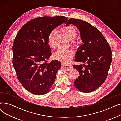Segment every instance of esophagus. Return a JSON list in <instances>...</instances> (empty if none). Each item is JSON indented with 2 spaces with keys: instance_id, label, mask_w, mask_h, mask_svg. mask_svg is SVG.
I'll return each mask as SVG.
<instances>
[{
  "instance_id": "obj_1",
  "label": "esophagus",
  "mask_w": 121,
  "mask_h": 121,
  "mask_svg": "<svg viewBox=\"0 0 121 121\" xmlns=\"http://www.w3.org/2000/svg\"><path fill=\"white\" fill-rule=\"evenodd\" d=\"M62 68L64 69H65L66 71H71V69H73V66L71 65H67V64H62Z\"/></svg>"
}]
</instances>
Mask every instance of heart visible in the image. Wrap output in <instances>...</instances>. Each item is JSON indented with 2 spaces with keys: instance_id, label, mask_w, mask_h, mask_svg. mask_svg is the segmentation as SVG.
I'll return each mask as SVG.
<instances>
[{
  "instance_id": "obj_1",
  "label": "heart",
  "mask_w": 121,
  "mask_h": 121,
  "mask_svg": "<svg viewBox=\"0 0 121 121\" xmlns=\"http://www.w3.org/2000/svg\"><path fill=\"white\" fill-rule=\"evenodd\" d=\"M62 31L71 41L74 40L77 37V32L72 25L63 28ZM56 33V30L53 29L49 33L48 36V43L50 48L54 47V38ZM73 52L71 49H58L53 53V58L62 63L67 62L73 55Z\"/></svg>"
}]
</instances>
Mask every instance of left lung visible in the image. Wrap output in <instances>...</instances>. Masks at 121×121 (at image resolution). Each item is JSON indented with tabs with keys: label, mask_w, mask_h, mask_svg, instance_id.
<instances>
[{
	"label": "left lung",
	"mask_w": 121,
	"mask_h": 121,
	"mask_svg": "<svg viewBox=\"0 0 121 121\" xmlns=\"http://www.w3.org/2000/svg\"><path fill=\"white\" fill-rule=\"evenodd\" d=\"M70 24L78 29L83 42L75 53L74 60L84 64L73 65L79 75L74 84L80 92H91L102 85L107 77L112 62L111 48L102 33L89 23L72 18L66 26Z\"/></svg>",
	"instance_id": "8db88e82"
}]
</instances>
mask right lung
Listing matches in <instances>:
<instances>
[{"instance_id":"add662e5","label":"right lung","mask_w":121,"mask_h":121,"mask_svg":"<svg viewBox=\"0 0 121 121\" xmlns=\"http://www.w3.org/2000/svg\"><path fill=\"white\" fill-rule=\"evenodd\" d=\"M67 21L61 16L37 17L25 23L17 34L12 47V63L19 81L30 93L46 94L53 84L61 63L57 60L48 63L52 54L48 36Z\"/></svg>"}]
</instances>
